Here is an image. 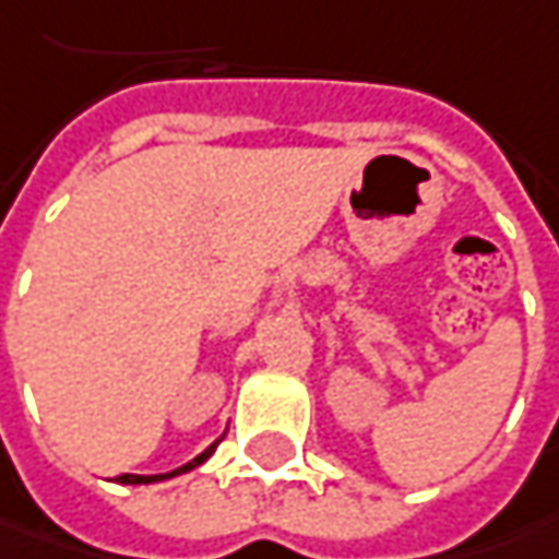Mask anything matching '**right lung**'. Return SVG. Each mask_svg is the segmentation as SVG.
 I'll return each mask as SVG.
<instances>
[{
	"label": "right lung",
	"mask_w": 559,
	"mask_h": 559,
	"mask_svg": "<svg viewBox=\"0 0 559 559\" xmlns=\"http://www.w3.org/2000/svg\"><path fill=\"white\" fill-rule=\"evenodd\" d=\"M213 449H216V442H213L206 452L198 454L191 464H185V467H179V471H173V473H160V476H132V473H123V476H117V479H120V483H132V486H135V483H160V479H169V476H176V473H185V471H191V467H198V464H203V461L213 454Z\"/></svg>",
	"instance_id": "add662e5"
}]
</instances>
